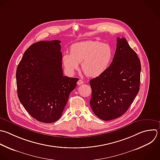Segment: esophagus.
Listing matches in <instances>:
<instances>
[{
	"label": "esophagus",
	"instance_id": "obj_1",
	"mask_svg": "<svg viewBox=\"0 0 160 160\" xmlns=\"http://www.w3.org/2000/svg\"><path fill=\"white\" fill-rule=\"evenodd\" d=\"M84 83V82L81 80V79H79V80H78V81L77 82V84H78V85H81V84H82Z\"/></svg>",
	"mask_w": 160,
	"mask_h": 160
}]
</instances>
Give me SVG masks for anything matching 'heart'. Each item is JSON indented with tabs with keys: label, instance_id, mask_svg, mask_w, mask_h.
I'll return each mask as SVG.
<instances>
[{
	"label": "heart",
	"instance_id": "heart-1",
	"mask_svg": "<svg viewBox=\"0 0 160 160\" xmlns=\"http://www.w3.org/2000/svg\"><path fill=\"white\" fill-rule=\"evenodd\" d=\"M70 53L62 56V62L69 73H74L82 62L84 74L96 78L104 74L108 69L112 58L113 49L108 44L97 41H87L72 45Z\"/></svg>",
	"mask_w": 160,
	"mask_h": 160
}]
</instances>
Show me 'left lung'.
<instances>
[{"instance_id": "left-lung-1", "label": "left lung", "mask_w": 160, "mask_h": 160, "mask_svg": "<svg viewBox=\"0 0 160 160\" xmlns=\"http://www.w3.org/2000/svg\"><path fill=\"white\" fill-rule=\"evenodd\" d=\"M116 49L107 71L89 81L90 105L101 119L109 121L123 115L139 90L141 62L125 38H117Z\"/></svg>"}]
</instances>
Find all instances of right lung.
Returning <instances> with one entry per match:
<instances>
[{"label":"right lung","mask_w":160,"mask_h":160,"mask_svg":"<svg viewBox=\"0 0 160 160\" xmlns=\"http://www.w3.org/2000/svg\"><path fill=\"white\" fill-rule=\"evenodd\" d=\"M59 40L43 41L24 52L16 71L18 95L28 113L52 123L61 117L78 78L63 76Z\"/></svg>","instance_id":"obj_1"}]
</instances>
